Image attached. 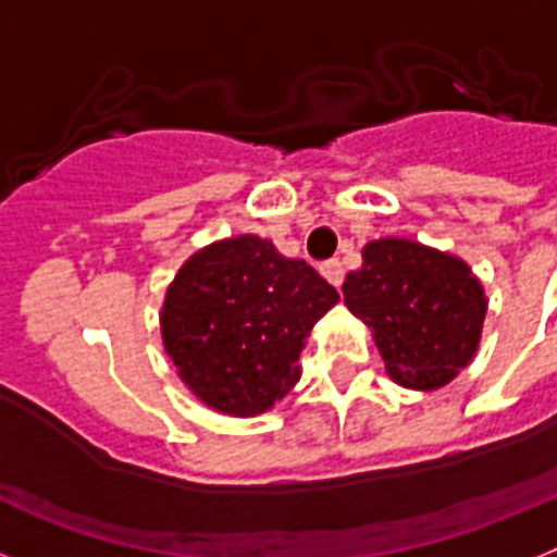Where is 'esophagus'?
I'll use <instances>...</instances> for the list:
<instances>
[{"instance_id":"1","label":"esophagus","mask_w":557,"mask_h":557,"mask_svg":"<svg viewBox=\"0 0 557 557\" xmlns=\"http://www.w3.org/2000/svg\"><path fill=\"white\" fill-rule=\"evenodd\" d=\"M321 273H323V278L332 284V287H339V284H343V264H339L337 259H329V262H323Z\"/></svg>"}]
</instances>
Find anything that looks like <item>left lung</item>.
<instances>
[{
	"instance_id": "left-lung-1",
	"label": "left lung",
	"mask_w": 557,
	"mask_h": 557,
	"mask_svg": "<svg viewBox=\"0 0 557 557\" xmlns=\"http://www.w3.org/2000/svg\"><path fill=\"white\" fill-rule=\"evenodd\" d=\"M343 295L371 329L387 376L407 391H441L480 348L488 298L460 256L382 236L362 248Z\"/></svg>"
}]
</instances>
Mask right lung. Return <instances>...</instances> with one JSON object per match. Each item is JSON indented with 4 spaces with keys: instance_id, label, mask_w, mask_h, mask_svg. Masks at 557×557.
<instances>
[{
    "instance_id": "add662e5",
    "label": "right lung",
    "mask_w": 557,
    "mask_h": 557,
    "mask_svg": "<svg viewBox=\"0 0 557 557\" xmlns=\"http://www.w3.org/2000/svg\"><path fill=\"white\" fill-rule=\"evenodd\" d=\"M339 301L304 259L239 234L181 264L161 307V339L181 382L223 416L273 410L301 379L312 326Z\"/></svg>"
}]
</instances>
